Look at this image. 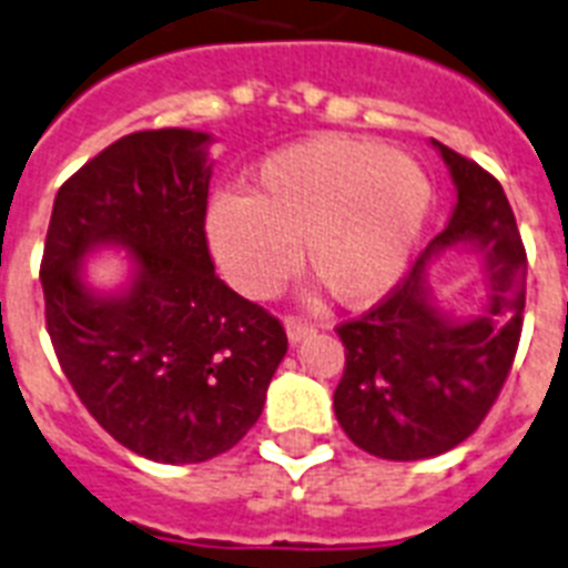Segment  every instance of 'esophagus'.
<instances>
[{
	"label": "esophagus",
	"mask_w": 568,
	"mask_h": 568,
	"mask_svg": "<svg viewBox=\"0 0 568 568\" xmlns=\"http://www.w3.org/2000/svg\"><path fill=\"white\" fill-rule=\"evenodd\" d=\"M285 335H288V341L292 344H300L303 338H308V335H315V324H308V321H303V317H285Z\"/></svg>",
	"instance_id": "34e87169"
}]
</instances>
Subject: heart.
I'll return each instance as SVG.
<instances>
[{"instance_id":"obj_1","label":"heart","mask_w":568,"mask_h":568,"mask_svg":"<svg viewBox=\"0 0 568 568\" xmlns=\"http://www.w3.org/2000/svg\"><path fill=\"white\" fill-rule=\"evenodd\" d=\"M428 212L432 180L414 156L324 133L253 163L244 197L219 195L206 206L204 233L244 297H271L300 256L332 300L367 306L399 283Z\"/></svg>"}]
</instances>
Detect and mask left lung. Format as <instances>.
Wrapping results in <instances>:
<instances>
[{"instance_id": "8db88e82", "label": "left lung", "mask_w": 568, "mask_h": 568, "mask_svg": "<svg viewBox=\"0 0 568 568\" xmlns=\"http://www.w3.org/2000/svg\"><path fill=\"white\" fill-rule=\"evenodd\" d=\"M432 149L455 186L444 233L385 303L338 326L347 364L335 417L358 449L388 460L435 458L467 440L508 379L523 332L528 265L505 189L444 142ZM446 250L476 255L483 274L485 294L460 313L427 276Z\"/></svg>"}]
</instances>
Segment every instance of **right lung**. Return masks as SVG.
Listing matches in <instances>:
<instances>
[{"label": "right lung", "instance_id": "add662e5", "mask_svg": "<svg viewBox=\"0 0 568 568\" xmlns=\"http://www.w3.org/2000/svg\"><path fill=\"white\" fill-rule=\"evenodd\" d=\"M212 133L122 136L60 186L45 236V326L87 412L124 449L201 464L260 419L288 338L215 276L204 215ZM124 250L101 290L85 262Z\"/></svg>", "mask_w": 568, "mask_h": 568}]
</instances>
